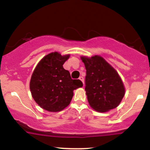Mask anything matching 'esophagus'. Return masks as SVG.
<instances>
[{
	"label": "esophagus",
	"instance_id": "34e87169",
	"mask_svg": "<svg viewBox=\"0 0 150 150\" xmlns=\"http://www.w3.org/2000/svg\"><path fill=\"white\" fill-rule=\"evenodd\" d=\"M79 79H80V80L82 81V82L83 83V85H84V77L82 76H80V77H79Z\"/></svg>",
	"mask_w": 150,
	"mask_h": 150
}]
</instances>
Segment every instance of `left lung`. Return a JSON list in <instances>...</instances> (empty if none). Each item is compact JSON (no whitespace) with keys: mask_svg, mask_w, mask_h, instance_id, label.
<instances>
[{"mask_svg":"<svg viewBox=\"0 0 150 150\" xmlns=\"http://www.w3.org/2000/svg\"><path fill=\"white\" fill-rule=\"evenodd\" d=\"M86 69L85 91L90 106L99 112L116 108L125 87L116 70L100 56L81 57Z\"/></svg>","mask_w":150,"mask_h":150,"instance_id":"1","label":"left lung"}]
</instances>
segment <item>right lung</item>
<instances>
[{
	"mask_svg": "<svg viewBox=\"0 0 150 150\" xmlns=\"http://www.w3.org/2000/svg\"><path fill=\"white\" fill-rule=\"evenodd\" d=\"M70 55L58 52L46 55L39 61L31 77L32 96L41 107L50 112H58L70 104L73 90L83 85L80 80H73L63 65Z\"/></svg>",
	"mask_w": 150,
	"mask_h": 150,
	"instance_id": "add662e5",
	"label": "right lung"
}]
</instances>
